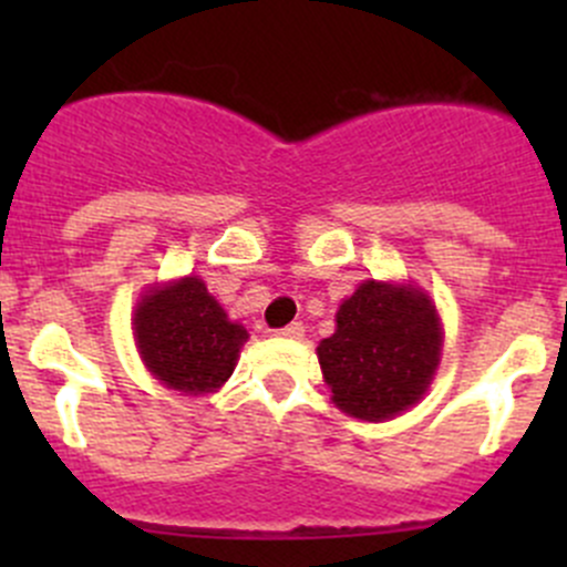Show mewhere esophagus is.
<instances>
[{"label":"esophagus","instance_id":"esophagus-1","mask_svg":"<svg viewBox=\"0 0 567 567\" xmlns=\"http://www.w3.org/2000/svg\"><path fill=\"white\" fill-rule=\"evenodd\" d=\"M279 337H290V340H299L301 334H305V326L301 323H288L282 326V329H277Z\"/></svg>","mask_w":567,"mask_h":567}]
</instances>
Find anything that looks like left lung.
I'll return each instance as SVG.
<instances>
[{
  "label": "left lung",
  "instance_id": "left-lung-1",
  "mask_svg": "<svg viewBox=\"0 0 567 567\" xmlns=\"http://www.w3.org/2000/svg\"><path fill=\"white\" fill-rule=\"evenodd\" d=\"M442 329L431 299L414 288L364 282L318 346L331 400L359 420H390L414 405L439 364Z\"/></svg>",
  "mask_w": 567,
  "mask_h": 567
}]
</instances>
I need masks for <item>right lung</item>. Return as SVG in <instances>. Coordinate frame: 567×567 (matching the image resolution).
<instances>
[{
  "label": "right lung",
  "mask_w": 567,
  "mask_h": 567,
  "mask_svg": "<svg viewBox=\"0 0 567 567\" xmlns=\"http://www.w3.org/2000/svg\"><path fill=\"white\" fill-rule=\"evenodd\" d=\"M244 342L247 329L227 320L197 277L151 290L136 310V346L169 390L214 392L230 379Z\"/></svg>",
  "instance_id": "add662e5"
}]
</instances>
